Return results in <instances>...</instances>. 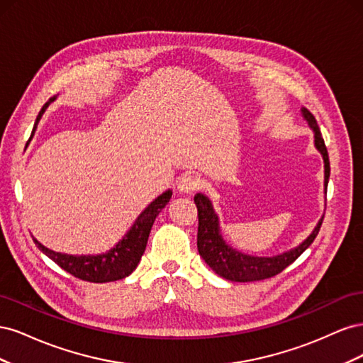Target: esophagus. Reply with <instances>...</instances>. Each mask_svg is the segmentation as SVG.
Wrapping results in <instances>:
<instances>
[{
    "instance_id": "34e87169",
    "label": "esophagus",
    "mask_w": 363,
    "mask_h": 363,
    "mask_svg": "<svg viewBox=\"0 0 363 363\" xmlns=\"http://www.w3.org/2000/svg\"><path fill=\"white\" fill-rule=\"evenodd\" d=\"M201 184V180L200 177H196V175L194 174H184L183 177L179 180L177 183V189L182 192V194H189V192H194L195 189H199Z\"/></svg>"
}]
</instances>
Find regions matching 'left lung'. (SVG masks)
Masks as SVG:
<instances>
[{"label":"left lung","mask_w":363,"mask_h":363,"mask_svg":"<svg viewBox=\"0 0 363 363\" xmlns=\"http://www.w3.org/2000/svg\"><path fill=\"white\" fill-rule=\"evenodd\" d=\"M301 115L312 128L315 148L321 152L324 160V194H327L328 177H330V162H328V152L324 144V139L321 136L320 127L316 124L315 116L307 111L306 107H301ZM194 201L196 204V208H199V235H196V247H199L200 256L219 277L230 281H256L277 276L279 272L289 267L295 259H298L303 252L311 247L318 232H320L324 218L321 216L320 221H318V224L312 230V233L295 248L271 257L251 256L225 242V239L223 238L221 233V227H219V218L207 195L196 194L194 196Z\"/></svg>","instance_id":"8db88e82"}]
</instances>
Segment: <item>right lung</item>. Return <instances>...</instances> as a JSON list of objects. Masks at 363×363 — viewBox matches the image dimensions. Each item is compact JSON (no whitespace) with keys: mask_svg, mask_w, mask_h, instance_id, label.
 Here are the masks:
<instances>
[{"mask_svg":"<svg viewBox=\"0 0 363 363\" xmlns=\"http://www.w3.org/2000/svg\"><path fill=\"white\" fill-rule=\"evenodd\" d=\"M56 98L57 96L50 98L48 103L42 107V111L36 118L35 127H33V133H35L43 112L47 111V107ZM171 196L172 191L168 189L160 194L156 200H152L136 218V221L123 236V239L113 248L103 252V255H65V252L52 251L45 245H42L35 236H33V240H35V244L43 255L48 256L62 269L72 274L77 279L92 283H107L125 279L136 269L145 251L151 227L155 224L157 215L162 212V208L169 203Z\"/></svg>","mask_w":363,"mask_h":363,"instance_id":"add662e5","label":"right lung"}]
</instances>
